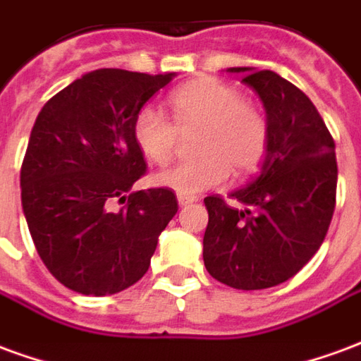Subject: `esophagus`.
<instances>
[{"label":"esophagus","mask_w":361,"mask_h":361,"mask_svg":"<svg viewBox=\"0 0 361 361\" xmlns=\"http://www.w3.org/2000/svg\"><path fill=\"white\" fill-rule=\"evenodd\" d=\"M197 201H199V199H197V197H193V195H178V203L181 204V207H188V204H191V203H197Z\"/></svg>","instance_id":"1"}]
</instances>
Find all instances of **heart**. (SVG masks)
<instances>
[{
  "label": "heart",
  "mask_w": 361,
  "mask_h": 361,
  "mask_svg": "<svg viewBox=\"0 0 361 361\" xmlns=\"http://www.w3.org/2000/svg\"><path fill=\"white\" fill-rule=\"evenodd\" d=\"M172 119L152 106H142L133 119V141L152 164L172 162L180 133L201 127L195 160L180 162L158 173V183L181 195L219 188L230 172L243 178L263 162L271 142V123L257 104L219 79H199L170 94Z\"/></svg>",
  "instance_id": "heart-1"
}]
</instances>
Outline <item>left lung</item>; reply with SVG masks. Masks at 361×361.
I'll return each mask as SVG.
<instances>
[{
    "mask_svg": "<svg viewBox=\"0 0 361 361\" xmlns=\"http://www.w3.org/2000/svg\"><path fill=\"white\" fill-rule=\"evenodd\" d=\"M243 73L263 100L271 142L261 172L224 197H204L209 224L204 267L238 290H263L292 279L329 232L336 207L334 139L307 96L274 71Z\"/></svg>",
    "mask_w": 361,
    "mask_h": 361,
    "instance_id": "1",
    "label": "left lung"
}]
</instances>
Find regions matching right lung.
<instances>
[{
    "label": "right lung",
    "instance_id": "add662e5",
    "mask_svg": "<svg viewBox=\"0 0 361 361\" xmlns=\"http://www.w3.org/2000/svg\"><path fill=\"white\" fill-rule=\"evenodd\" d=\"M173 77L96 69L36 118L20 166L23 211L46 269L73 292L118 294L142 279L178 212L170 188L131 191L147 173L133 119Z\"/></svg>",
    "mask_w": 361,
    "mask_h": 361
}]
</instances>
